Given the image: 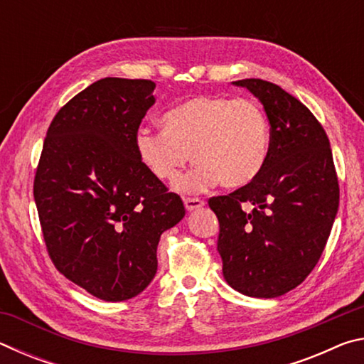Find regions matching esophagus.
<instances>
[{
  "instance_id": "obj_1",
  "label": "esophagus",
  "mask_w": 364,
  "mask_h": 364,
  "mask_svg": "<svg viewBox=\"0 0 364 364\" xmlns=\"http://www.w3.org/2000/svg\"><path fill=\"white\" fill-rule=\"evenodd\" d=\"M184 207H186L188 212H193L197 210V208L204 207V200L197 199V197H186V199H184Z\"/></svg>"
}]
</instances>
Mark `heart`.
I'll use <instances>...</instances> for the list:
<instances>
[{"label": "heart", "instance_id": "obj_1", "mask_svg": "<svg viewBox=\"0 0 364 364\" xmlns=\"http://www.w3.org/2000/svg\"><path fill=\"white\" fill-rule=\"evenodd\" d=\"M162 132L138 128L133 144L147 173L171 181L189 160L196 162L175 183L183 193H199L220 183L226 189L250 184L269 154V123L250 100L193 97L160 117Z\"/></svg>", "mask_w": 364, "mask_h": 364}]
</instances>
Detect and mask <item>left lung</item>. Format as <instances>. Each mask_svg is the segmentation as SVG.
<instances>
[{"label": "left lung", "instance_id": "obj_1", "mask_svg": "<svg viewBox=\"0 0 364 364\" xmlns=\"http://www.w3.org/2000/svg\"><path fill=\"white\" fill-rule=\"evenodd\" d=\"M262 102L271 127L268 160L247 186L208 200L217 249L234 291L274 299L304 281L321 257L338 208L329 139L297 97L260 78L232 82Z\"/></svg>", "mask_w": 364, "mask_h": 364}]
</instances>
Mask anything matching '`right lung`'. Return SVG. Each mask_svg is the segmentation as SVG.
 <instances>
[{
	"mask_svg": "<svg viewBox=\"0 0 364 364\" xmlns=\"http://www.w3.org/2000/svg\"><path fill=\"white\" fill-rule=\"evenodd\" d=\"M151 80L102 78L48 128L33 197L53 263L106 301L136 297L157 273L164 231L184 205L138 160L133 138L156 97Z\"/></svg>",
	"mask_w": 364,
	"mask_h": 364,
	"instance_id": "1",
	"label": "right lung"
}]
</instances>
